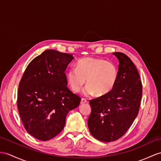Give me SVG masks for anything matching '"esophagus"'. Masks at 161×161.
<instances>
[{
  "label": "esophagus",
  "instance_id": "34e87169",
  "mask_svg": "<svg viewBox=\"0 0 161 161\" xmlns=\"http://www.w3.org/2000/svg\"><path fill=\"white\" fill-rule=\"evenodd\" d=\"M87 103H88V102L87 101V100H85V99H84V98H82L81 100H80V104H84Z\"/></svg>",
  "mask_w": 161,
  "mask_h": 161
}]
</instances>
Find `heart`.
I'll return each instance as SVG.
<instances>
[{"label":"heart","instance_id":"obj_1","mask_svg":"<svg viewBox=\"0 0 161 161\" xmlns=\"http://www.w3.org/2000/svg\"><path fill=\"white\" fill-rule=\"evenodd\" d=\"M66 76L74 92H79L87 82L88 85L83 91L85 96L96 93L97 96H103L115 87L118 69L113 62L102 58L86 57L77 62L76 68L69 69Z\"/></svg>","mask_w":161,"mask_h":161}]
</instances>
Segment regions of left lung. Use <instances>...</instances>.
<instances>
[{
  "mask_svg": "<svg viewBox=\"0 0 161 161\" xmlns=\"http://www.w3.org/2000/svg\"><path fill=\"white\" fill-rule=\"evenodd\" d=\"M113 54L119 63L115 87L108 93L89 101V131L103 142H114L127 132L138 115L142 97V81L134 64L122 53Z\"/></svg>",
  "mask_w": 161,
  "mask_h": 161,
  "instance_id": "obj_1",
  "label": "left lung"
}]
</instances>
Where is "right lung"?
Masks as SVG:
<instances>
[{"label":"right lung","mask_w":161,"mask_h":161,"mask_svg":"<svg viewBox=\"0 0 161 161\" xmlns=\"http://www.w3.org/2000/svg\"><path fill=\"white\" fill-rule=\"evenodd\" d=\"M72 54L46 50L30 62L18 90V108L26 130L39 140L54 138L64 129L69 111L80 97L67 87L65 71Z\"/></svg>","instance_id":"1"}]
</instances>
